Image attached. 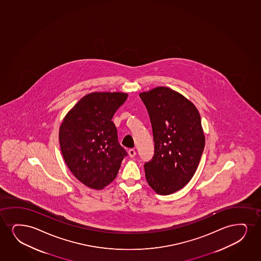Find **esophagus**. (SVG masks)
Instances as JSON below:
<instances>
[{"label": "esophagus", "mask_w": 261, "mask_h": 261, "mask_svg": "<svg viewBox=\"0 0 261 261\" xmlns=\"http://www.w3.org/2000/svg\"><path fill=\"white\" fill-rule=\"evenodd\" d=\"M136 154H137V152H136V151H135V150H134V149H129V157H132V158H133V157H135Z\"/></svg>", "instance_id": "obj_1"}]
</instances>
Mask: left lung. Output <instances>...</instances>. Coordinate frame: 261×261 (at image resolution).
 Segmentation results:
<instances>
[{
    "mask_svg": "<svg viewBox=\"0 0 261 261\" xmlns=\"http://www.w3.org/2000/svg\"><path fill=\"white\" fill-rule=\"evenodd\" d=\"M148 111L154 155L145 162V178L160 195L177 192L191 181L205 147L197 108L185 96L160 86L139 94Z\"/></svg>",
    "mask_w": 261,
    "mask_h": 261,
    "instance_id": "8db88e82",
    "label": "left lung"
}]
</instances>
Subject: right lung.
<instances>
[{
  "mask_svg": "<svg viewBox=\"0 0 261 261\" xmlns=\"http://www.w3.org/2000/svg\"><path fill=\"white\" fill-rule=\"evenodd\" d=\"M123 93H92L69 110L60 126L61 151L74 176L100 190L116 178L127 152L118 142L111 121L125 102Z\"/></svg>",
  "mask_w": 261,
  "mask_h": 261,
  "instance_id": "right-lung-1",
  "label": "right lung"
}]
</instances>
